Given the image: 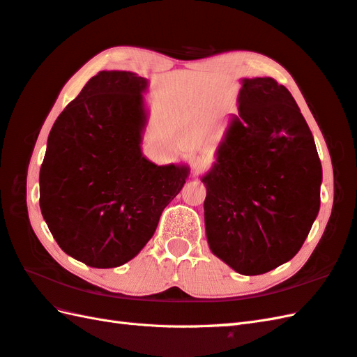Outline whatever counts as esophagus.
Segmentation results:
<instances>
[{
  "mask_svg": "<svg viewBox=\"0 0 357 357\" xmlns=\"http://www.w3.org/2000/svg\"><path fill=\"white\" fill-rule=\"evenodd\" d=\"M206 158H204V156H199V155H195L190 158V167H192L195 172H202L205 167H206Z\"/></svg>",
  "mask_w": 357,
  "mask_h": 357,
  "instance_id": "1",
  "label": "esophagus"
}]
</instances>
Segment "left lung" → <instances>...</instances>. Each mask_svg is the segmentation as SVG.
Returning a JSON list of instances; mask_svg holds the SVG:
<instances>
[{"mask_svg":"<svg viewBox=\"0 0 357 357\" xmlns=\"http://www.w3.org/2000/svg\"><path fill=\"white\" fill-rule=\"evenodd\" d=\"M321 181L312 132L289 89L245 79L238 115L202 178L210 250L242 275L294 259L318 216Z\"/></svg>","mask_w":357,"mask_h":357,"instance_id":"8db88e82","label":"left lung"}]
</instances>
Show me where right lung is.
Listing matches in <instances>:
<instances>
[{"mask_svg":"<svg viewBox=\"0 0 357 357\" xmlns=\"http://www.w3.org/2000/svg\"><path fill=\"white\" fill-rule=\"evenodd\" d=\"M147 82L100 71L66 105L48 135L39 205L50 233L91 268H117L143 250L188 175L141 153Z\"/></svg>","mask_w":357,"mask_h":357,"instance_id":"right-lung-1","label":"right lung"}]
</instances>
